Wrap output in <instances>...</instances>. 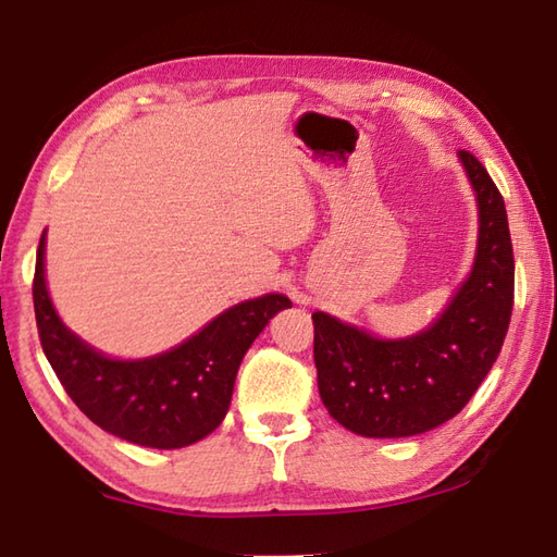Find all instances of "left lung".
<instances>
[{"mask_svg":"<svg viewBox=\"0 0 557 557\" xmlns=\"http://www.w3.org/2000/svg\"><path fill=\"white\" fill-rule=\"evenodd\" d=\"M479 206L469 277L425 332L375 338L314 312L317 385L324 408L363 437H410L455 418L502 354L513 309V248L504 196L482 162L459 149Z\"/></svg>","mask_w":557,"mask_h":557,"instance_id":"obj_1","label":"left lung"}]
</instances>
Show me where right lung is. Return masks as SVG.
Returning <instances> with one entry per match:
<instances>
[{
  "instance_id": "1",
  "label": "right lung",
  "mask_w": 557,
  "mask_h": 557,
  "mask_svg": "<svg viewBox=\"0 0 557 557\" xmlns=\"http://www.w3.org/2000/svg\"><path fill=\"white\" fill-rule=\"evenodd\" d=\"M44 243L36 250L34 312L44 354L83 414L132 445L178 449L221 425L245 351L285 295L240 301L166 354L117 361L81 342L55 314L44 277Z\"/></svg>"
}]
</instances>
